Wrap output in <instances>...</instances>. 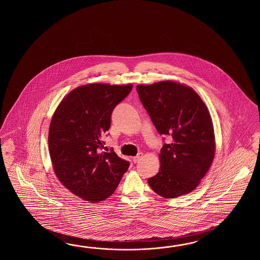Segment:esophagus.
Listing matches in <instances>:
<instances>
[{
  "label": "esophagus",
  "instance_id": "obj_1",
  "mask_svg": "<svg viewBox=\"0 0 260 260\" xmlns=\"http://www.w3.org/2000/svg\"><path fill=\"white\" fill-rule=\"evenodd\" d=\"M142 157H143V153H142V152H139L137 156H135V157L133 158V161H134L135 164H137V162H138L139 160L142 159Z\"/></svg>",
  "mask_w": 260,
  "mask_h": 260
}]
</instances>
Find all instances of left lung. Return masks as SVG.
I'll list each match as a JSON object with an SVG mask.
<instances>
[{"mask_svg": "<svg viewBox=\"0 0 260 260\" xmlns=\"http://www.w3.org/2000/svg\"><path fill=\"white\" fill-rule=\"evenodd\" d=\"M137 91L157 131L172 138L160 149V170L148 179L149 187L166 199L191 192L216 152L207 107L193 89L173 81L138 84Z\"/></svg>", "mask_w": 260, "mask_h": 260, "instance_id": "1", "label": "left lung"}]
</instances>
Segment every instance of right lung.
Here are the masks:
<instances>
[{
    "mask_svg": "<svg viewBox=\"0 0 260 260\" xmlns=\"http://www.w3.org/2000/svg\"><path fill=\"white\" fill-rule=\"evenodd\" d=\"M132 87L131 83L81 85L67 94L52 117L48 147L55 176L71 192L90 203L109 198L129 167L113 150L100 149L113 109Z\"/></svg>",
    "mask_w": 260,
    "mask_h": 260,
    "instance_id": "right-lung-1",
    "label": "right lung"
}]
</instances>
